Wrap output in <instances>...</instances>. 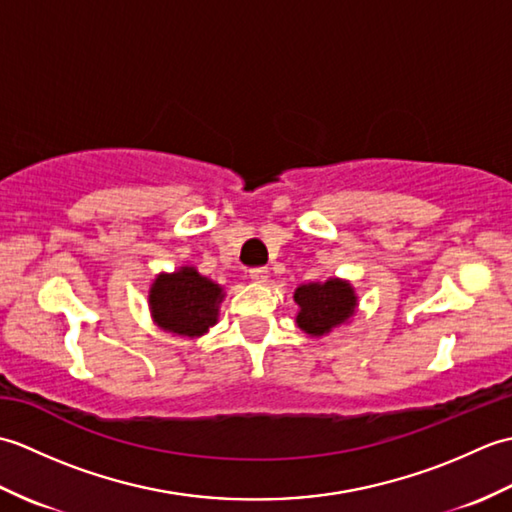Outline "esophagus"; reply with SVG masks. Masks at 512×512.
Returning <instances> with one entry per match:
<instances>
[{
  "label": "esophagus",
  "mask_w": 512,
  "mask_h": 512,
  "mask_svg": "<svg viewBox=\"0 0 512 512\" xmlns=\"http://www.w3.org/2000/svg\"><path fill=\"white\" fill-rule=\"evenodd\" d=\"M248 275L253 281H266L268 279V268L266 266H255L248 270Z\"/></svg>",
  "instance_id": "34e87169"
}]
</instances>
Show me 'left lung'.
Returning <instances> with one entry per match:
<instances>
[{
  "instance_id": "8db88e82",
  "label": "left lung",
  "mask_w": 512,
  "mask_h": 512,
  "mask_svg": "<svg viewBox=\"0 0 512 512\" xmlns=\"http://www.w3.org/2000/svg\"><path fill=\"white\" fill-rule=\"evenodd\" d=\"M295 301L299 303V328L312 336L330 332L334 325L350 319L356 308V297L350 284L336 279L325 281V284L299 286Z\"/></svg>"
}]
</instances>
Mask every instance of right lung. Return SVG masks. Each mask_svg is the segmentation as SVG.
Returning a JSON list of instances; mask_svg holds the SVG:
<instances>
[{
	"instance_id": "right-lung-1",
	"label": "right lung",
	"mask_w": 512,
	"mask_h": 512,
	"mask_svg": "<svg viewBox=\"0 0 512 512\" xmlns=\"http://www.w3.org/2000/svg\"><path fill=\"white\" fill-rule=\"evenodd\" d=\"M222 288L198 270L184 266L173 275H160L151 286L149 306L162 330L178 336H200L217 321Z\"/></svg>"
}]
</instances>
